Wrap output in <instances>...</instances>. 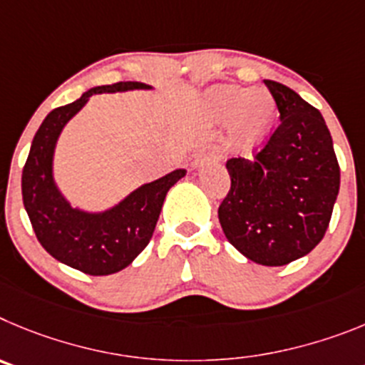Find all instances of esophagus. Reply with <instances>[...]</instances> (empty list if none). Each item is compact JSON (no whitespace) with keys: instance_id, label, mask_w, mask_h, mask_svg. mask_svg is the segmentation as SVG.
I'll use <instances>...</instances> for the list:
<instances>
[{"instance_id":"34e87169","label":"esophagus","mask_w":365,"mask_h":365,"mask_svg":"<svg viewBox=\"0 0 365 365\" xmlns=\"http://www.w3.org/2000/svg\"><path fill=\"white\" fill-rule=\"evenodd\" d=\"M218 160H220V153H218V150L212 149V147H207V149H202L198 154H196L195 163H192V165H195V167H202L203 163L218 162Z\"/></svg>"}]
</instances>
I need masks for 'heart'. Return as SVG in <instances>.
Instances as JSON below:
<instances>
[{
	"instance_id": "1",
	"label": "heart",
	"mask_w": 365,
	"mask_h": 365,
	"mask_svg": "<svg viewBox=\"0 0 365 365\" xmlns=\"http://www.w3.org/2000/svg\"><path fill=\"white\" fill-rule=\"evenodd\" d=\"M207 110L215 120H231V140L238 149H251L269 134L277 114L271 93L262 87L240 88L227 85L209 91Z\"/></svg>"
}]
</instances>
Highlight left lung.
Segmentation results:
<instances>
[{"instance_id":"8db88e82","label":"left lung","mask_w":365,"mask_h":365,"mask_svg":"<svg viewBox=\"0 0 365 365\" xmlns=\"http://www.w3.org/2000/svg\"><path fill=\"white\" fill-rule=\"evenodd\" d=\"M280 123L252 160L231 158V190L218 209L225 238L255 264L278 267L324 238L340 189L326 120L293 88L265 80Z\"/></svg>"}]
</instances>
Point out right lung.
Segmentation results:
<instances>
[{"instance_id":"right-lung-1","label":"right lung","mask_w":365,"mask_h":365,"mask_svg":"<svg viewBox=\"0 0 365 365\" xmlns=\"http://www.w3.org/2000/svg\"><path fill=\"white\" fill-rule=\"evenodd\" d=\"M142 81H120L88 88L76 101L58 107L39 125L21 175L23 205L45 251L72 269L105 277L133 264L153 238L163 200L187 175L176 169L154 182L143 183L103 211L74 207L54 176L56 145L65 125L83 109L93 94L153 91Z\"/></svg>"}]
</instances>
